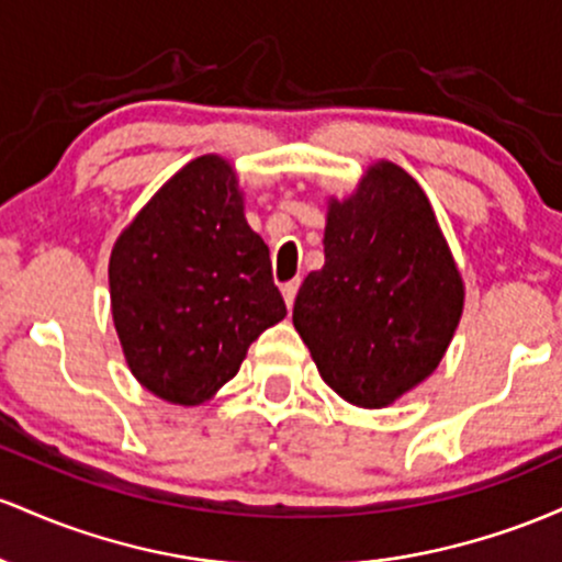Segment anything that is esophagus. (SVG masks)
<instances>
[{
	"instance_id": "obj_1",
	"label": "esophagus",
	"mask_w": 562,
	"mask_h": 562,
	"mask_svg": "<svg viewBox=\"0 0 562 562\" xmlns=\"http://www.w3.org/2000/svg\"><path fill=\"white\" fill-rule=\"evenodd\" d=\"M297 289H300V281H289V283H283V286H281V294H283V302H286V307L294 305Z\"/></svg>"
}]
</instances>
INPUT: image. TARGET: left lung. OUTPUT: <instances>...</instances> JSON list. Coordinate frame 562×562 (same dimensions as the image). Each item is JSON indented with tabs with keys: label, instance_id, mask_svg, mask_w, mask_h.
I'll return each instance as SVG.
<instances>
[{
	"label": "left lung",
	"instance_id": "obj_1",
	"mask_svg": "<svg viewBox=\"0 0 562 562\" xmlns=\"http://www.w3.org/2000/svg\"><path fill=\"white\" fill-rule=\"evenodd\" d=\"M324 255L294 300V329L334 393L382 408L440 363L462 315V276L419 182L390 161L331 201Z\"/></svg>",
	"mask_w": 562,
	"mask_h": 562
}]
</instances>
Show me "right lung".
Returning a JSON list of instances; mask_svg holds the SVG:
<instances>
[{
    "instance_id": "obj_1",
    "label": "right lung",
    "mask_w": 562,
    "mask_h": 562,
    "mask_svg": "<svg viewBox=\"0 0 562 562\" xmlns=\"http://www.w3.org/2000/svg\"><path fill=\"white\" fill-rule=\"evenodd\" d=\"M109 281L132 374L180 406L212 398L286 315L268 247L220 156L193 159L164 182L119 236Z\"/></svg>"
}]
</instances>
